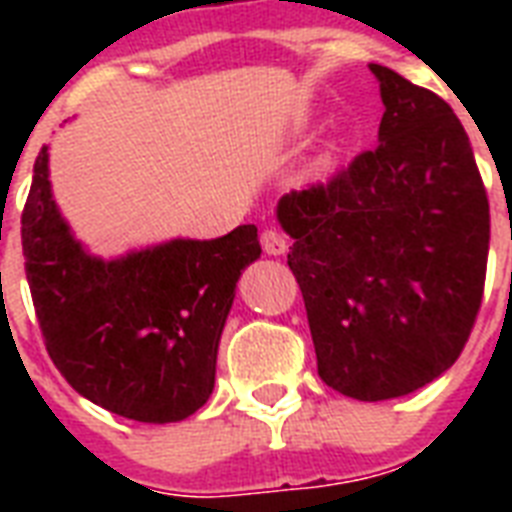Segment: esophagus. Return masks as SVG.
Listing matches in <instances>:
<instances>
[{"label":"esophagus","instance_id":"34e87169","mask_svg":"<svg viewBox=\"0 0 512 512\" xmlns=\"http://www.w3.org/2000/svg\"><path fill=\"white\" fill-rule=\"evenodd\" d=\"M260 244H263L265 255H284L287 252V239H284V233H279L276 228H268V231L260 233Z\"/></svg>","mask_w":512,"mask_h":512}]
</instances>
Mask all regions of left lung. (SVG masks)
Listing matches in <instances>:
<instances>
[{
  "label": "left lung",
  "instance_id": "8db88e82",
  "mask_svg": "<svg viewBox=\"0 0 512 512\" xmlns=\"http://www.w3.org/2000/svg\"><path fill=\"white\" fill-rule=\"evenodd\" d=\"M380 146L281 196L319 377L358 401L428 385L460 358L484 297L489 199L446 100L372 63Z\"/></svg>",
  "mask_w": 512,
  "mask_h": 512
}]
</instances>
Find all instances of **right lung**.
<instances>
[{
    "label": "right lung",
    "instance_id": "add662e5",
    "mask_svg": "<svg viewBox=\"0 0 512 512\" xmlns=\"http://www.w3.org/2000/svg\"><path fill=\"white\" fill-rule=\"evenodd\" d=\"M39 151L20 239L36 319L52 364L92 404L127 420L177 422L207 404L236 281L260 257L255 225L220 239L103 260L90 255L52 199Z\"/></svg>",
    "mask_w": 512,
    "mask_h": 512
}]
</instances>
